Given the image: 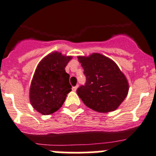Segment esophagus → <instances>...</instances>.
Returning a JSON list of instances; mask_svg holds the SVG:
<instances>
[{"mask_svg": "<svg viewBox=\"0 0 156 156\" xmlns=\"http://www.w3.org/2000/svg\"><path fill=\"white\" fill-rule=\"evenodd\" d=\"M77 89H78V86H73V87H72V90H73V91H76V90H77Z\"/></svg>", "mask_w": 156, "mask_h": 156, "instance_id": "34e87169", "label": "esophagus"}]
</instances>
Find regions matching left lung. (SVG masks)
I'll list each match as a JSON object with an SVG mask.
<instances>
[{"label":"left lung","instance_id":"8db88e82","mask_svg":"<svg viewBox=\"0 0 156 156\" xmlns=\"http://www.w3.org/2000/svg\"><path fill=\"white\" fill-rule=\"evenodd\" d=\"M86 82L77 94L86 106L99 112L116 110L129 93V82L112 59L99 53L78 56Z\"/></svg>","mask_w":156,"mask_h":156}]
</instances>
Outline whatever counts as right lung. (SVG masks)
I'll list each match as a JSON object with an SVG mask.
<instances>
[{
  "label": "right lung",
  "mask_w": 156,
  "mask_h": 156,
  "mask_svg": "<svg viewBox=\"0 0 156 156\" xmlns=\"http://www.w3.org/2000/svg\"><path fill=\"white\" fill-rule=\"evenodd\" d=\"M72 56L52 52L40 61L36 67L30 86L31 105L43 115L58 110L71 91L70 75L65 70Z\"/></svg>",
  "instance_id": "right-lung-1"
}]
</instances>
